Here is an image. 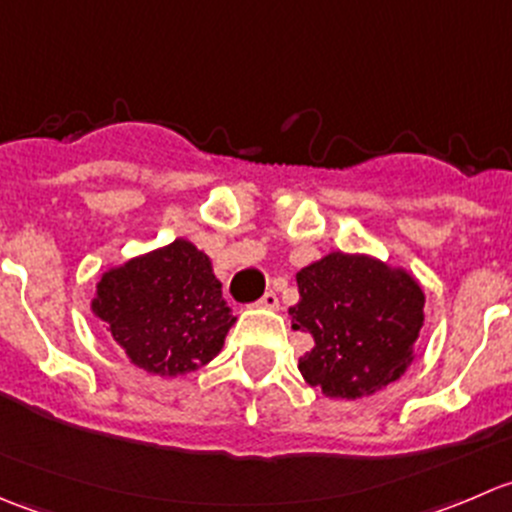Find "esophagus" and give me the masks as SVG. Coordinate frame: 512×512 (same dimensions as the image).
<instances>
[{
  "label": "esophagus",
  "instance_id": "1",
  "mask_svg": "<svg viewBox=\"0 0 512 512\" xmlns=\"http://www.w3.org/2000/svg\"><path fill=\"white\" fill-rule=\"evenodd\" d=\"M257 307H262V309H277V307H280V299H277L275 292H265L260 299H257Z\"/></svg>",
  "mask_w": 512,
  "mask_h": 512
}]
</instances>
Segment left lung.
I'll return each mask as SVG.
<instances>
[{"label": "left lung", "instance_id": "left-lung-1", "mask_svg": "<svg viewBox=\"0 0 512 512\" xmlns=\"http://www.w3.org/2000/svg\"><path fill=\"white\" fill-rule=\"evenodd\" d=\"M292 329L309 332L299 359L309 386L332 399H361L404 376L423 327V289L401 267L369 255L329 252L297 272Z\"/></svg>", "mask_w": 512, "mask_h": 512}]
</instances>
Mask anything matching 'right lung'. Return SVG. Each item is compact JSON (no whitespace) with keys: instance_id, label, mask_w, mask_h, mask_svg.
I'll use <instances>...</instances> for the list:
<instances>
[{"instance_id":"right-lung-1","label":"right lung","mask_w":512,"mask_h":512,"mask_svg":"<svg viewBox=\"0 0 512 512\" xmlns=\"http://www.w3.org/2000/svg\"><path fill=\"white\" fill-rule=\"evenodd\" d=\"M91 312L131 364L156 376L205 366L235 324L213 262L183 237L103 272Z\"/></svg>"}]
</instances>
